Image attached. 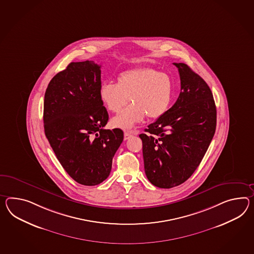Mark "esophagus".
Segmentation results:
<instances>
[{
    "label": "esophagus",
    "instance_id": "esophagus-1",
    "mask_svg": "<svg viewBox=\"0 0 254 254\" xmlns=\"http://www.w3.org/2000/svg\"><path fill=\"white\" fill-rule=\"evenodd\" d=\"M132 136V135L128 133V132H125L124 134V139L125 140H127V139H129L130 137Z\"/></svg>",
    "mask_w": 254,
    "mask_h": 254
}]
</instances>
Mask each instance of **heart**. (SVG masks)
<instances>
[{
  "label": "heart",
  "instance_id": "obj_1",
  "mask_svg": "<svg viewBox=\"0 0 254 254\" xmlns=\"http://www.w3.org/2000/svg\"><path fill=\"white\" fill-rule=\"evenodd\" d=\"M173 81L170 75L152 68H135L122 71L118 82L106 81L99 89V97L106 109L118 113L112 119L114 127L130 130L141 122L145 116L150 119L162 117L168 111L173 97Z\"/></svg>",
  "mask_w": 254,
  "mask_h": 254
}]
</instances>
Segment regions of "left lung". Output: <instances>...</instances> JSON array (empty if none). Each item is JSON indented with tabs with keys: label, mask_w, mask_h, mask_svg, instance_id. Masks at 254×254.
Masks as SVG:
<instances>
[{
	"label": "left lung",
	"mask_w": 254,
	"mask_h": 254,
	"mask_svg": "<svg viewBox=\"0 0 254 254\" xmlns=\"http://www.w3.org/2000/svg\"><path fill=\"white\" fill-rule=\"evenodd\" d=\"M179 70L181 93L175 104L140 134L144 169L153 186H180L197 169L217 126V109L207 83L185 63Z\"/></svg>",
	"instance_id": "left-lung-1"
}]
</instances>
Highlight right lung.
<instances>
[{
    "mask_svg": "<svg viewBox=\"0 0 254 254\" xmlns=\"http://www.w3.org/2000/svg\"><path fill=\"white\" fill-rule=\"evenodd\" d=\"M101 66L71 62L50 81L44 99V128L62 167L77 183L96 186L110 174L112 161L124 139L108 121L99 97Z\"/></svg>",
    "mask_w": 254,
    "mask_h": 254,
    "instance_id": "add662e5",
    "label": "right lung"
}]
</instances>
